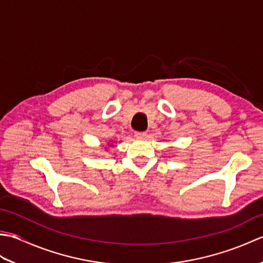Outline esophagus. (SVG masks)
Returning <instances> with one entry per match:
<instances>
[{
    "instance_id": "esophagus-1",
    "label": "esophagus",
    "mask_w": 263,
    "mask_h": 263,
    "mask_svg": "<svg viewBox=\"0 0 263 263\" xmlns=\"http://www.w3.org/2000/svg\"><path fill=\"white\" fill-rule=\"evenodd\" d=\"M135 137L138 139H143L147 137V132H140V131H137L135 132Z\"/></svg>"
}]
</instances>
